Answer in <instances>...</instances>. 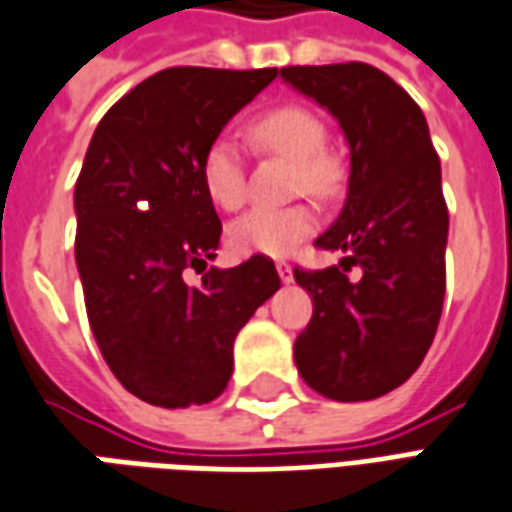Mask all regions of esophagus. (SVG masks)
I'll return each instance as SVG.
<instances>
[{"label": "esophagus", "mask_w": 512, "mask_h": 512, "mask_svg": "<svg viewBox=\"0 0 512 512\" xmlns=\"http://www.w3.org/2000/svg\"><path fill=\"white\" fill-rule=\"evenodd\" d=\"M275 270H278V275H281V281H284V284H292V264L278 262L275 264Z\"/></svg>", "instance_id": "esophagus-1"}]
</instances>
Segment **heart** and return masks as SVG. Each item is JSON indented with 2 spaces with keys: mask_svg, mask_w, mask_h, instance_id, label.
Returning a JSON list of instances; mask_svg holds the SVG:
<instances>
[{
  "mask_svg": "<svg viewBox=\"0 0 512 512\" xmlns=\"http://www.w3.org/2000/svg\"><path fill=\"white\" fill-rule=\"evenodd\" d=\"M250 140L256 146L281 154L295 165L297 192L314 198H331L339 190V168L325 148V126L306 107H275L264 112L248 126ZM201 184L209 201L226 212L245 204V165L239 146L220 134L204 148L201 157ZM317 228V215L306 204L292 206H256L228 226V242L237 253H262V256H286Z\"/></svg>",
  "mask_w": 512,
  "mask_h": 512,
  "instance_id": "heart-1",
  "label": "heart"
}]
</instances>
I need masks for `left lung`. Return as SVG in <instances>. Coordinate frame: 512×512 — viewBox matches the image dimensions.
<instances>
[{
  "label": "left lung",
  "instance_id": "8db88e82",
  "mask_svg": "<svg viewBox=\"0 0 512 512\" xmlns=\"http://www.w3.org/2000/svg\"><path fill=\"white\" fill-rule=\"evenodd\" d=\"M281 79L331 112L350 146L342 215L314 242L344 259L295 270L314 300L297 372L328 400H375L411 378L436 336L449 234L441 162L419 104L375 65H289ZM350 266L362 267L358 282L343 275Z\"/></svg>",
  "mask_w": 512,
  "mask_h": 512
}]
</instances>
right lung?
Here are the masks:
<instances>
[{"instance_id":"obj_1","label":"right lung","mask_w":512,"mask_h":512,"mask_svg":"<svg viewBox=\"0 0 512 512\" xmlns=\"http://www.w3.org/2000/svg\"><path fill=\"white\" fill-rule=\"evenodd\" d=\"M278 68H165L132 88L93 132L76 179V267L90 331L126 391L159 408L223 394L234 339L281 278L267 256L215 259L220 217L201 184L204 148Z\"/></svg>"}]
</instances>
